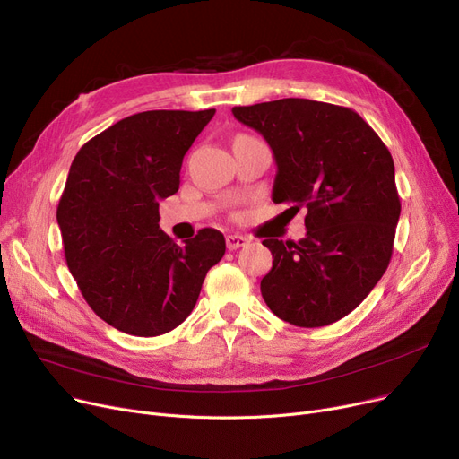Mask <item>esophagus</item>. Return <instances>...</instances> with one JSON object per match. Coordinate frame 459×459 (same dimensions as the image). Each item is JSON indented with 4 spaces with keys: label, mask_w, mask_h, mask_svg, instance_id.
<instances>
[{
    "label": "esophagus",
    "mask_w": 459,
    "mask_h": 459,
    "mask_svg": "<svg viewBox=\"0 0 459 459\" xmlns=\"http://www.w3.org/2000/svg\"><path fill=\"white\" fill-rule=\"evenodd\" d=\"M247 245H248V238L243 235H228L226 237L228 250H237V248H243Z\"/></svg>",
    "instance_id": "34e87169"
}]
</instances>
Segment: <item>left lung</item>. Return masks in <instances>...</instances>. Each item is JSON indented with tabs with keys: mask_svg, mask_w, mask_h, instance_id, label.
<instances>
[{
	"mask_svg": "<svg viewBox=\"0 0 459 459\" xmlns=\"http://www.w3.org/2000/svg\"><path fill=\"white\" fill-rule=\"evenodd\" d=\"M233 116L267 140L278 166L273 200L307 209L299 243L265 238L273 269L261 295L295 326L347 314L385 274L402 211L388 147L355 110L308 99L235 106Z\"/></svg>",
	"mask_w": 459,
	"mask_h": 459,
	"instance_id": "8db88e82",
	"label": "left lung"
}]
</instances>
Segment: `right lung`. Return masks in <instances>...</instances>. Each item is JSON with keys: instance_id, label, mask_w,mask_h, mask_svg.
Listing matches in <instances>:
<instances>
[{"instance_id": "right-lung-1", "label": "right lung", "mask_w": 459, "mask_h": 459, "mask_svg": "<svg viewBox=\"0 0 459 459\" xmlns=\"http://www.w3.org/2000/svg\"><path fill=\"white\" fill-rule=\"evenodd\" d=\"M212 116L134 114L83 143L71 164L57 205L65 259L90 308L121 333L151 338L179 326L226 252L212 228L178 245L159 226V200L179 190L185 152Z\"/></svg>"}]
</instances>
